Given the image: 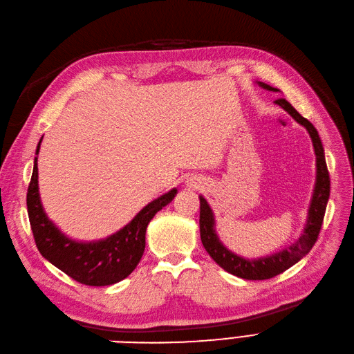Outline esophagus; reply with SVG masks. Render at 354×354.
I'll return each mask as SVG.
<instances>
[{"instance_id":"1","label":"esophagus","mask_w":354,"mask_h":354,"mask_svg":"<svg viewBox=\"0 0 354 354\" xmlns=\"http://www.w3.org/2000/svg\"><path fill=\"white\" fill-rule=\"evenodd\" d=\"M187 185H188L189 188H195V187L198 185V182L195 180V178H191L189 180H187Z\"/></svg>"}]
</instances>
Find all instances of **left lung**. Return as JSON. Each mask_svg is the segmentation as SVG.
<instances>
[{
    "instance_id": "1",
    "label": "left lung",
    "mask_w": 354,
    "mask_h": 354,
    "mask_svg": "<svg viewBox=\"0 0 354 354\" xmlns=\"http://www.w3.org/2000/svg\"><path fill=\"white\" fill-rule=\"evenodd\" d=\"M256 84L266 91L279 92L278 88H273L268 84L259 81H256ZM274 104L279 105L298 124L308 131L315 153V183L308 211H306V221L299 237L294 243H290L288 248L266 256H259L253 259L240 256L233 250H230L220 240L217 230H215L214 211L207 199L203 195H199V204H201L199 205V233H201V241L205 250L212 257L214 262L224 270L249 281L270 279L273 276L285 272L290 266H294L305 254L310 253L319 234L322 218H324L330 198V175L327 171L324 147H322L317 129L308 120L304 118L286 100H276Z\"/></svg>"
}]
</instances>
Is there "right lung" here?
<instances>
[{"label":"right lung","mask_w":354,"mask_h":354,"mask_svg":"<svg viewBox=\"0 0 354 354\" xmlns=\"http://www.w3.org/2000/svg\"><path fill=\"white\" fill-rule=\"evenodd\" d=\"M43 137L36 147L33 175L27 191V211L35 241L41 256L76 282L89 286L114 285L139 265L146 248V230L151 218L178 194L174 188L158 196L134 215V218L111 236L81 241L66 236L46 214L39 192L37 156Z\"/></svg>","instance_id":"1"}]
</instances>
